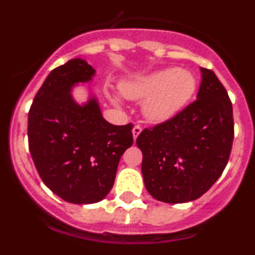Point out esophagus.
<instances>
[{
	"label": "esophagus",
	"instance_id": "1",
	"mask_svg": "<svg viewBox=\"0 0 255 255\" xmlns=\"http://www.w3.org/2000/svg\"><path fill=\"white\" fill-rule=\"evenodd\" d=\"M141 132V126L139 125H135L134 128H132V138H134V140L136 138H138V135Z\"/></svg>",
	"mask_w": 255,
	"mask_h": 255
}]
</instances>
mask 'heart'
<instances>
[{
	"instance_id": "1",
	"label": "heart",
	"mask_w": 255,
	"mask_h": 255,
	"mask_svg": "<svg viewBox=\"0 0 255 255\" xmlns=\"http://www.w3.org/2000/svg\"><path fill=\"white\" fill-rule=\"evenodd\" d=\"M197 82L194 75L184 69H162L145 76L125 80L120 92L129 100H144L143 116L154 124L164 123L184 110L194 94ZM119 105L120 98L111 96Z\"/></svg>"
}]
</instances>
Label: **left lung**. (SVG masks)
<instances>
[{
  "label": "left lung",
  "mask_w": 255,
  "mask_h": 255,
  "mask_svg": "<svg viewBox=\"0 0 255 255\" xmlns=\"http://www.w3.org/2000/svg\"><path fill=\"white\" fill-rule=\"evenodd\" d=\"M200 73L197 100L171 120L144 129L136 139L145 189L164 203L202 197L224 172L231 153L234 119L229 94L212 70L200 67Z\"/></svg>",
  "instance_id": "1"
}]
</instances>
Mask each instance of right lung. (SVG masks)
I'll return each instance as SVG.
<instances>
[{
	"instance_id": "add662e5",
	"label": "right lung",
	"mask_w": 255,
	"mask_h": 255,
	"mask_svg": "<svg viewBox=\"0 0 255 255\" xmlns=\"http://www.w3.org/2000/svg\"><path fill=\"white\" fill-rule=\"evenodd\" d=\"M96 70L73 58L52 70L28 116L31 158L46 186L65 202L91 204L114 186L121 155L132 144V125H112L97 97L76 102L74 88L93 80Z\"/></svg>"
}]
</instances>
